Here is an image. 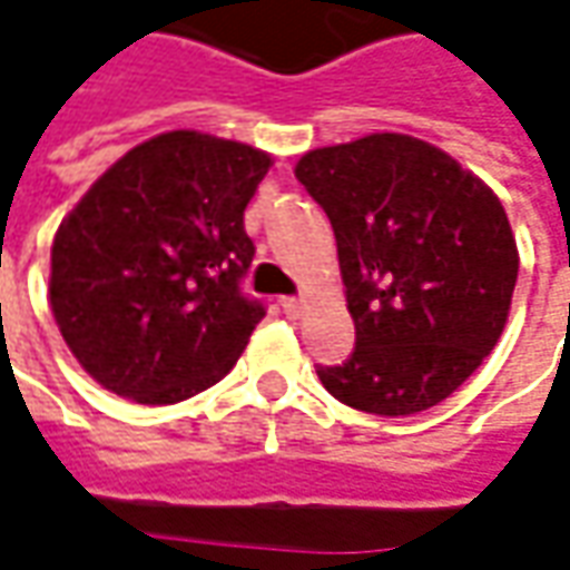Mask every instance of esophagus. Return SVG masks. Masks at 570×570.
<instances>
[{
    "instance_id": "obj_1",
    "label": "esophagus",
    "mask_w": 570,
    "mask_h": 570,
    "mask_svg": "<svg viewBox=\"0 0 570 570\" xmlns=\"http://www.w3.org/2000/svg\"><path fill=\"white\" fill-rule=\"evenodd\" d=\"M281 308H284L289 317H302V312H305V299H302V296H284V299H281Z\"/></svg>"
}]
</instances>
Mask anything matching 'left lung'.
<instances>
[{"label":"left lung","mask_w":570,"mask_h":570,"mask_svg":"<svg viewBox=\"0 0 570 570\" xmlns=\"http://www.w3.org/2000/svg\"><path fill=\"white\" fill-rule=\"evenodd\" d=\"M296 177L331 218L355 321L350 362L317 367L324 390L386 417L452 396L512 308L518 246L497 193L409 134L312 149Z\"/></svg>","instance_id":"left-lung-1"}]
</instances>
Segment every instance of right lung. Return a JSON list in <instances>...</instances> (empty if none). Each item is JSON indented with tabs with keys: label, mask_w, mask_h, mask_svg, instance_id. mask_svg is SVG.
<instances>
[{
	"label": "right lung",
	"mask_w": 570,
	"mask_h": 570,
	"mask_svg": "<svg viewBox=\"0 0 570 570\" xmlns=\"http://www.w3.org/2000/svg\"><path fill=\"white\" fill-rule=\"evenodd\" d=\"M274 158L199 130L124 153L58 224L49 305L108 393L174 405L236 365L258 302L239 296L255 246L243 212Z\"/></svg>",
	"instance_id": "right-lung-1"
}]
</instances>
